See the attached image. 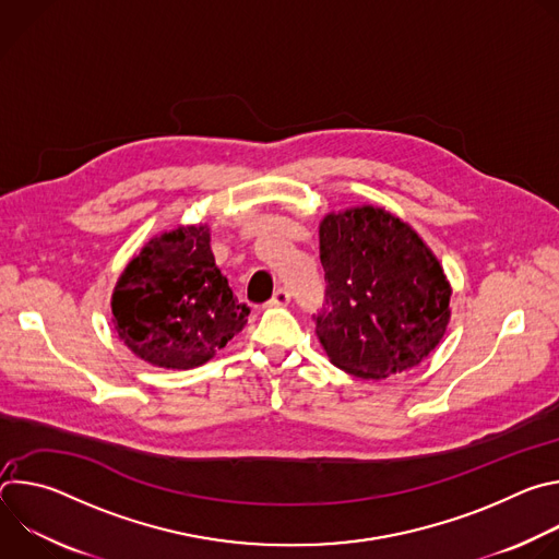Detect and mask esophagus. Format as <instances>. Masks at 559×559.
<instances>
[{
    "mask_svg": "<svg viewBox=\"0 0 559 559\" xmlns=\"http://www.w3.org/2000/svg\"><path fill=\"white\" fill-rule=\"evenodd\" d=\"M289 302V292L285 289V287H278L276 292H274V296L270 298V307H285Z\"/></svg>",
    "mask_w": 559,
    "mask_h": 559,
    "instance_id": "34e87169",
    "label": "esophagus"
}]
</instances>
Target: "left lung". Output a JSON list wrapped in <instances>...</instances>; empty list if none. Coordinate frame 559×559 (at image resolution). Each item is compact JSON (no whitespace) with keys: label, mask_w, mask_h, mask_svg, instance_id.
<instances>
[{"label":"left lung","mask_w":559,"mask_h":559,"mask_svg":"<svg viewBox=\"0 0 559 559\" xmlns=\"http://www.w3.org/2000/svg\"><path fill=\"white\" fill-rule=\"evenodd\" d=\"M328 307L313 316L332 365L382 380L418 367L442 341L451 285L416 229L373 205L321 221Z\"/></svg>","instance_id":"1"}]
</instances>
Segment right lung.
<instances>
[{
  "label": "right lung",
  "instance_id": "obj_1",
  "mask_svg": "<svg viewBox=\"0 0 559 559\" xmlns=\"http://www.w3.org/2000/svg\"><path fill=\"white\" fill-rule=\"evenodd\" d=\"M214 263L207 225L158 234L126 265L112 292V323L123 345L164 369L207 362L248 323Z\"/></svg>",
  "mask_w": 559,
  "mask_h": 559
}]
</instances>
